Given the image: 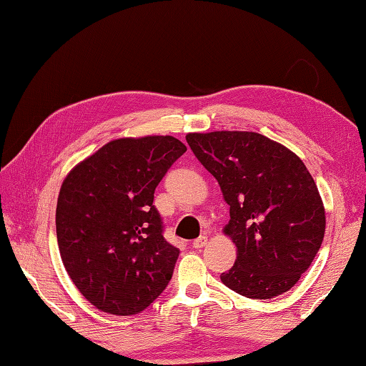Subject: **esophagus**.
I'll return each mask as SVG.
<instances>
[{"instance_id": "obj_1", "label": "esophagus", "mask_w": 366, "mask_h": 366, "mask_svg": "<svg viewBox=\"0 0 366 366\" xmlns=\"http://www.w3.org/2000/svg\"><path fill=\"white\" fill-rule=\"evenodd\" d=\"M206 242H208V237L202 235V237H198L197 240H194V243H192V247H194L195 249H200V248H203V247H204Z\"/></svg>"}]
</instances>
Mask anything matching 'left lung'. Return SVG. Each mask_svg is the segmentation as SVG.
Here are the masks:
<instances>
[{
    "instance_id": "1",
    "label": "left lung",
    "mask_w": 366,
    "mask_h": 366,
    "mask_svg": "<svg viewBox=\"0 0 366 366\" xmlns=\"http://www.w3.org/2000/svg\"><path fill=\"white\" fill-rule=\"evenodd\" d=\"M192 152L230 206L224 232L237 247L225 287L251 299L287 293L310 267L325 235L320 194L293 152L257 132L187 134Z\"/></svg>"
}]
</instances>
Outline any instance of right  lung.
Segmentation results:
<instances>
[{"instance_id":"add662e5","label":"right lung","mask_w":366,"mask_h":366,"mask_svg":"<svg viewBox=\"0 0 366 366\" xmlns=\"http://www.w3.org/2000/svg\"><path fill=\"white\" fill-rule=\"evenodd\" d=\"M185 150L172 136L117 139L65 177L59 251L71 282L99 310L134 315L168 287L179 248L163 237L154 197Z\"/></svg>"}]
</instances>
